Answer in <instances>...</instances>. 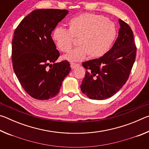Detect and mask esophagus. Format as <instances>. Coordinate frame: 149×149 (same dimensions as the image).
<instances>
[{
	"label": "esophagus",
	"mask_w": 149,
	"mask_h": 149,
	"mask_svg": "<svg viewBox=\"0 0 149 149\" xmlns=\"http://www.w3.org/2000/svg\"><path fill=\"white\" fill-rule=\"evenodd\" d=\"M70 64H71V68L72 69H74L75 68H77L79 65L78 64H75V63H74V62H71L70 63Z\"/></svg>",
	"instance_id": "34e87169"
}]
</instances>
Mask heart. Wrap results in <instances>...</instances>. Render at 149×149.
<instances>
[{
    "mask_svg": "<svg viewBox=\"0 0 149 149\" xmlns=\"http://www.w3.org/2000/svg\"><path fill=\"white\" fill-rule=\"evenodd\" d=\"M69 29L58 26L52 33V39L62 52L71 49L74 38L79 39V47L65 54L63 58L70 62H80L88 55L100 58L112 48L117 36L114 22L101 15L83 14L68 21Z\"/></svg>",
    "mask_w": 149,
    "mask_h": 149,
    "instance_id": "1",
    "label": "heart"
}]
</instances>
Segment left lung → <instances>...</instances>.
<instances>
[{"mask_svg":"<svg viewBox=\"0 0 149 149\" xmlns=\"http://www.w3.org/2000/svg\"><path fill=\"white\" fill-rule=\"evenodd\" d=\"M118 37L104 56L85 62V77L81 90L91 99L104 100L116 94L129 77L135 62L136 48L129 25L119 19Z\"/></svg>","mask_w":149,"mask_h":149,"instance_id":"left-lung-1","label":"left lung"}]
</instances>
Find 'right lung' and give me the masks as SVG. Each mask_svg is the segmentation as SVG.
Returning a JSON list of instances; mask_svg holds the SVG:
<instances>
[{"mask_svg":"<svg viewBox=\"0 0 149 149\" xmlns=\"http://www.w3.org/2000/svg\"><path fill=\"white\" fill-rule=\"evenodd\" d=\"M68 12L35 10L15 29L12 44L14 71L24 89L35 99L48 100L56 96L71 70L67 60L55 63L60 53L51 37Z\"/></svg>","mask_w":149,"mask_h":149,"instance_id":"obj_1","label":"right lung"}]
</instances>
